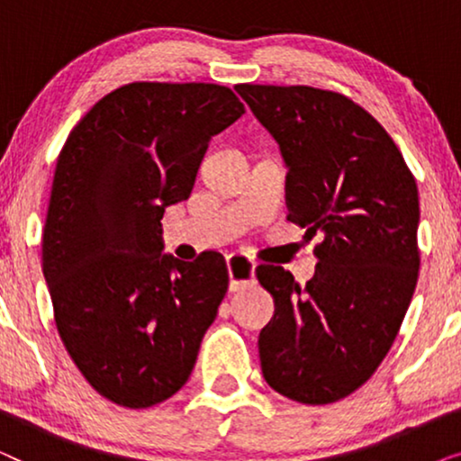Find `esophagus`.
<instances>
[{"label": "esophagus", "mask_w": 461, "mask_h": 461, "mask_svg": "<svg viewBox=\"0 0 461 461\" xmlns=\"http://www.w3.org/2000/svg\"><path fill=\"white\" fill-rule=\"evenodd\" d=\"M226 267L230 275V292H239V289L256 283V262L249 260L248 256L230 254L226 258Z\"/></svg>", "instance_id": "esophagus-1"}]
</instances>
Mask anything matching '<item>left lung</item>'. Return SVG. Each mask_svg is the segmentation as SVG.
<instances>
[{"label":"left lung","instance_id":"8db88e82","mask_svg":"<svg viewBox=\"0 0 461 461\" xmlns=\"http://www.w3.org/2000/svg\"><path fill=\"white\" fill-rule=\"evenodd\" d=\"M235 90L279 144L289 222L321 235L317 275L300 287L260 264L275 298L260 331L264 380L304 405L355 393L388 355L420 270L418 185L399 147L363 106L311 86Z\"/></svg>","mask_w":461,"mask_h":461}]
</instances>
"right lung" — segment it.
Returning <instances> with one entry per match:
<instances>
[{"mask_svg": "<svg viewBox=\"0 0 461 461\" xmlns=\"http://www.w3.org/2000/svg\"><path fill=\"white\" fill-rule=\"evenodd\" d=\"M245 113L230 87L134 81L100 98L56 159L41 237L59 336L104 399L147 409L185 386L229 289L216 251L161 254L212 136Z\"/></svg>", "mask_w": 461, "mask_h": 461, "instance_id": "obj_1", "label": "right lung"}]
</instances>
